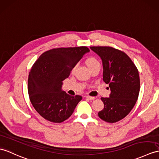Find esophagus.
Instances as JSON below:
<instances>
[{"mask_svg": "<svg viewBox=\"0 0 159 159\" xmlns=\"http://www.w3.org/2000/svg\"><path fill=\"white\" fill-rule=\"evenodd\" d=\"M86 98H88V99H89V100H91L95 99V97H93V96H86Z\"/></svg>", "mask_w": 159, "mask_h": 159, "instance_id": "34e87169", "label": "esophagus"}]
</instances>
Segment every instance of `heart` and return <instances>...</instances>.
Here are the masks:
<instances>
[{"mask_svg":"<svg viewBox=\"0 0 159 159\" xmlns=\"http://www.w3.org/2000/svg\"><path fill=\"white\" fill-rule=\"evenodd\" d=\"M86 65H88V67H89V69H90L93 67L95 66H100V62L98 61L97 59H96L95 57H89L86 59ZM75 69V66L73 67V68L72 69V71H74V69Z\"/></svg>","mask_w":159,"mask_h":159,"instance_id":"obj_1","label":"heart"}]
</instances>
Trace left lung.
I'll list each match as a JSON object with an SVG mask.
<instances>
[{
  "label": "left lung",
  "mask_w": 159,
  "mask_h": 159,
  "mask_svg": "<svg viewBox=\"0 0 159 159\" xmlns=\"http://www.w3.org/2000/svg\"><path fill=\"white\" fill-rule=\"evenodd\" d=\"M101 58L103 81L109 84V98H101L104 109L98 117L108 123H115L128 115L138 98L140 81L138 70L129 56L111 46H91Z\"/></svg>",
  "instance_id": "obj_1"
}]
</instances>
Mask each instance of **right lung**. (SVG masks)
<instances>
[{
  "label": "right lung",
  "mask_w": 159,
  "mask_h": 159,
  "mask_svg": "<svg viewBox=\"0 0 159 159\" xmlns=\"http://www.w3.org/2000/svg\"><path fill=\"white\" fill-rule=\"evenodd\" d=\"M89 51L86 46L52 48L34 63L28 80V94L35 110L44 119L61 123L72 115L82 97L62 91V82Z\"/></svg>",
  "instance_id": "obj_1"
}]
</instances>
